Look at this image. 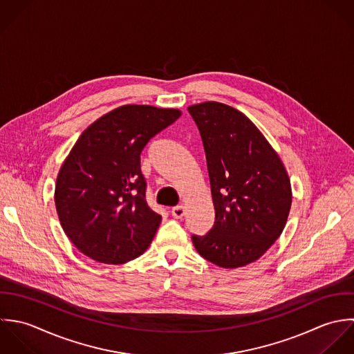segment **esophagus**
I'll list each match as a JSON object with an SVG mask.
<instances>
[{
  "label": "esophagus",
  "instance_id": "34e87169",
  "mask_svg": "<svg viewBox=\"0 0 354 354\" xmlns=\"http://www.w3.org/2000/svg\"><path fill=\"white\" fill-rule=\"evenodd\" d=\"M171 213H172V216L175 217V218H182L183 216H185V207H182V205H178V207H174L172 209H171Z\"/></svg>",
  "mask_w": 354,
  "mask_h": 354
}]
</instances>
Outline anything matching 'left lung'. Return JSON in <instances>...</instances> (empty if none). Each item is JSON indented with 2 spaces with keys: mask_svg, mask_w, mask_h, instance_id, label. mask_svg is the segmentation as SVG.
<instances>
[{
  "mask_svg": "<svg viewBox=\"0 0 354 354\" xmlns=\"http://www.w3.org/2000/svg\"><path fill=\"white\" fill-rule=\"evenodd\" d=\"M204 143L214 223L193 235L197 252L223 268L259 260L281 236L291 207L282 160L242 112L207 101L187 108Z\"/></svg>",
  "mask_w": 354,
  "mask_h": 354,
  "instance_id": "8db88e82",
  "label": "left lung"
}]
</instances>
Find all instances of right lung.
Here are the masks:
<instances>
[{
  "label": "right lung",
  "instance_id": "obj_1",
  "mask_svg": "<svg viewBox=\"0 0 354 354\" xmlns=\"http://www.w3.org/2000/svg\"><path fill=\"white\" fill-rule=\"evenodd\" d=\"M180 115L123 105L90 124L73 145L57 175L55 203L64 232L83 254L123 264L147 249L161 216L145 200L141 153Z\"/></svg>",
  "mask_w": 354,
  "mask_h": 354
}]
</instances>
